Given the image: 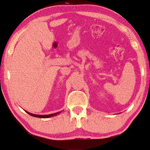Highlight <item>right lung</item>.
I'll list each match as a JSON object with an SVG mask.
<instances>
[{
  "label": "right lung",
  "instance_id": "add662e5",
  "mask_svg": "<svg viewBox=\"0 0 150 150\" xmlns=\"http://www.w3.org/2000/svg\"><path fill=\"white\" fill-rule=\"evenodd\" d=\"M26 112L27 114H29V115H32L33 117H39V118H47V117H52L53 115H57L58 114H59L61 112H57V113H55V114H49V115H36V114H31V113H29V112Z\"/></svg>",
  "mask_w": 150,
  "mask_h": 150
}]
</instances>
